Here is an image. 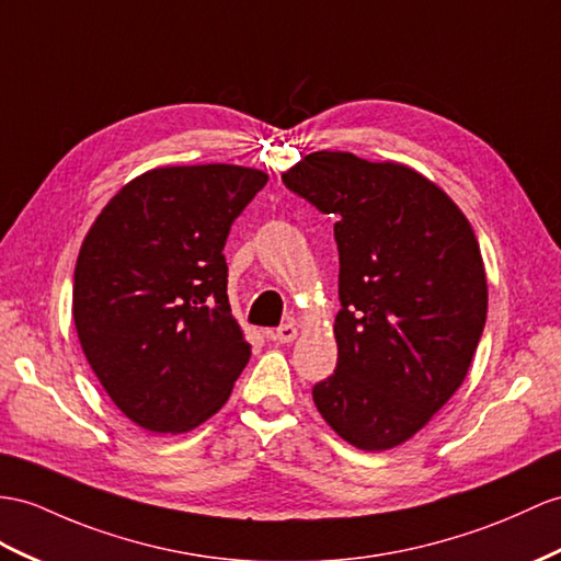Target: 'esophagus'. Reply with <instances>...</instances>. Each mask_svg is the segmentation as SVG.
Here are the masks:
<instances>
[{"instance_id": "obj_1", "label": "esophagus", "mask_w": 561, "mask_h": 561, "mask_svg": "<svg viewBox=\"0 0 561 561\" xmlns=\"http://www.w3.org/2000/svg\"><path fill=\"white\" fill-rule=\"evenodd\" d=\"M268 337L273 340V343H293V340L297 337V325L295 323H283V325L276 328V331H271Z\"/></svg>"}]
</instances>
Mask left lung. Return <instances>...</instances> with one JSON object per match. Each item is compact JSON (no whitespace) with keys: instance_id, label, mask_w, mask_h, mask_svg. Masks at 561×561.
<instances>
[{"instance_id":"8db88e82","label":"left lung","mask_w":561,"mask_h":561,"mask_svg":"<svg viewBox=\"0 0 561 561\" xmlns=\"http://www.w3.org/2000/svg\"><path fill=\"white\" fill-rule=\"evenodd\" d=\"M283 183L337 218V366L313 386V404L354 447L390 449L453 398L483 335L473 230L438 185L400 163L313 152Z\"/></svg>"}]
</instances>
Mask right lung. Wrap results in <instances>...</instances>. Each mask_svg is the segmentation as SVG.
Masks as SVG:
<instances>
[{"label": "right lung", "instance_id": "obj_1", "mask_svg": "<svg viewBox=\"0 0 561 561\" xmlns=\"http://www.w3.org/2000/svg\"><path fill=\"white\" fill-rule=\"evenodd\" d=\"M266 181L228 163L154 169L92 224L73 273L76 331L102 388L138 426H199L248 366L224 248Z\"/></svg>", "mask_w": 561, "mask_h": 561}]
</instances>
